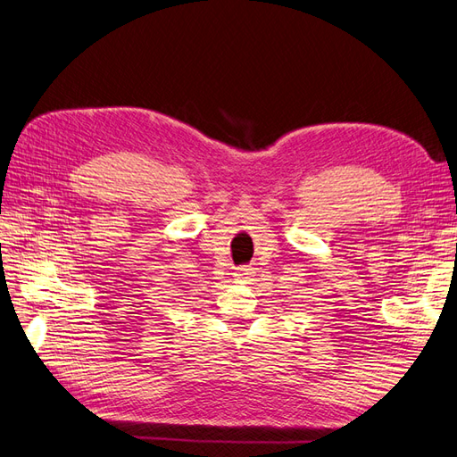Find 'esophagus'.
Listing matches in <instances>:
<instances>
[{"label": "esophagus", "mask_w": 457, "mask_h": 457, "mask_svg": "<svg viewBox=\"0 0 457 457\" xmlns=\"http://www.w3.org/2000/svg\"><path fill=\"white\" fill-rule=\"evenodd\" d=\"M250 274H253V269L247 267V265H242L237 269V278H250Z\"/></svg>", "instance_id": "obj_1"}]
</instances>
